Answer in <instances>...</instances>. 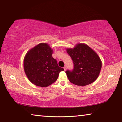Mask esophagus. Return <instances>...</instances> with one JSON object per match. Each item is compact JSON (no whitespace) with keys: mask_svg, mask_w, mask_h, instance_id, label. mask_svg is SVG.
<instances>
[{"mask_svg":"<svg viewBox=\"0 0 122 122\" xmlns=\"http://www.w3.org/2000/svg\"><path fill=\"white\" fill-rule=\"evenodd\" d=\"M63 68H64V70H65V71H66V69H67V67H64Z\"/></svg>","mask_w":122,"mask_h":122,"instance_id":"obj_1","label":"esophagus"}]
</instances>
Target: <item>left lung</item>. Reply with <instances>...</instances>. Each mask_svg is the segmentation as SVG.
<instances>
[{
  "mask_svg": "<svg viewBox=\"0 0 122 122\" xmlns=\"http://www.w3.org/2000/svg\"><path fill=\"white\" fill-rule=\"evenodd\" d=\"M66 51L74 63L71 71H66L69 81L75 85L84 86L95 81L102 67V62L95 51L84 44H78L74 48Z\"/></svg>",
  "mask_w": 122,
  "mask_h": 122,
  "instance_id": "1",
  "label": "left lung"
}]
</instances>
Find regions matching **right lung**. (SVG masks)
Wrapping results in <instances>:
<instances>
[{"mask_svg": "<svg viewBox=\"0 0 122 122\" xmlns=\"http://www.w3.org/2000/svg\"><path fill=\"white\" fill-rule=\"evenodd\" d=\"M53 51L46 43H41L30 49L24 60V68L33 84L46 87L56 81L60 72L64 71L52 57Z\"/></svg>", "mask_w": 122, "mask_h": 122, "instance_id": "right-lung-1", "label": "right lung"}]
</instances>
